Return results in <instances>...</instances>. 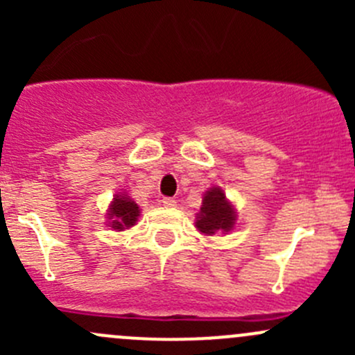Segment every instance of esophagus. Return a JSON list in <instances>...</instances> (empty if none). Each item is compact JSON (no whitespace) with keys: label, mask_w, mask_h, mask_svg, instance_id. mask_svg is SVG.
<instances>
[{"label":"esophagus","mask_w":355,"mask_h":355,"mask_svg":"<svg viewBox=\"0 0 355 355\" xmlns=\"http://www.w3.org/2000/svg\"><path fill=\"white\" fill-rule=\"evenodd\" d=\"M161 202H163V206H166V207H175V206H177V200H175L173 198H163V200H161Z\"/></svg>","instance_id":"34e87169"}]
</instances>
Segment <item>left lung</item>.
<instances>
[{
	"mask_svg": "<svg viewBox=\"0 0 355 355\" xmlns=\"http://www.w3.org/2000/svg\"><path fill=\"white\" fill-rule=\"evenodd\" d=\"M235 225V211L232 204L225 199L223 191L214 187L204 194L202 206L198 214L196 227L206 235H214L216 232H230Z\"/></svg>",
	"mask_w": 355,
	"mask_h": 355,
	"instance_id": "obj_1",
	"label": "left lung"
}]
</instances>
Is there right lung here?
I'll return each mask as SVG.
<instances>
[{
	"mask_svg": "<svg viewBox=\"0 0 355 355\" xmlns=\"http://www.w3.org/2000/svg\"><path fill=\"white\" fill-rule=\"evenodd\" d=\"M139 206L128 196H116L110 207L111 227L114 230H123L125 227H132L139 218Z\"/></svg>",
	"mask_w": 355,
	"mask_h": 355,
	"instance_id": "add662e5",
	"label": "right lung"
}]
</instances>
